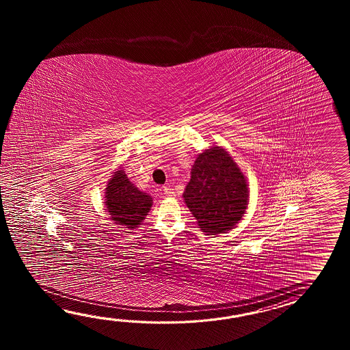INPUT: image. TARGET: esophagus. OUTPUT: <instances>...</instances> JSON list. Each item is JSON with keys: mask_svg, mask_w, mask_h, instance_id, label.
Here are the masks:
<instances>
[{"mask_svg": "<svg viewBox=\"0 0 350 350\" xmlns=\"http://www.w3.org/2000/svg\"><path fill=\"white\" fill-rule=\"evenodd\" d=\"M163 191H164L166 196H174V195H175L174 190H172L170 186H163Z\"/></svg>", "mask_w": 350, "mask_h": 350, "instance_id": "1", "label": "esophagus"}]
</instances>
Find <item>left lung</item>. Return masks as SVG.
<instances>
[{"label":"left lung","mask_w":350,"mask_h":350,"mask_svg":"<svg viewBox=\"0 0 350 350\" xmlns=\"http://www.w3.org/2000/svg\"><path fill=\"white\" fill-rule=\"evenodd\" d=\"M247 196L245 178L225 150L211 148L195 160L184 200L204 232L215 235L235 226Z\"/></svg>","instance_id":"obj_1"}]
</instances>
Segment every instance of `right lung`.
<instances>
[{
  "mask_svg": "<svg viewBox=\"0 0 350 350\" xmlns=\"http://www.w3.org/2000/svg\"><path fill=\"white\" fill-rule=\"evenodd\" d=\"M152 200L130 183L126 174L115 172L106 187V208L113 223L135 229L148 215Z\"/></svg>",
  "mask_w": 350,
  "mask_h": 350,
  "instance_id": "add662e5",
  "label": "right lung"
}]
</instances>
